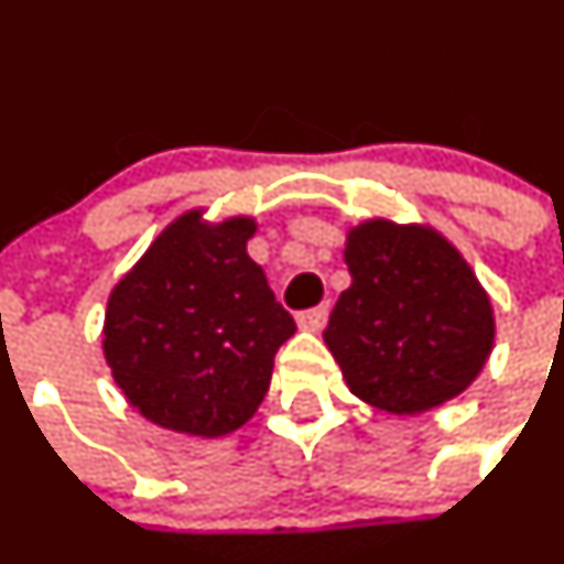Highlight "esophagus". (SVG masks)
I'll return each instance as SVG.
<instances>
[{
  "mask_svg": "<svg viewBox=\"0 0 564 564\" xmlns=\"http://www.w3.org/2000/svg\"><path fill=\"white\" fill-rule=\"evenodd\" d=\"M328 312H330V304H319L314 308H306V312L299 314V328L319 330L325 325V319H328Z\"/></svg>",
  "mask_w": 564,
  "mask_h": 564,
  "instance_id": "34e87169",
  "label": "esophagus"
}]
</instances>
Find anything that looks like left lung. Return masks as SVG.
Returning <instances> with one entry per match:
<instances>
[{
	"label": "left lung",
	"instance_id": "8db88e82",
	"mask_svg": "<svg viewBox=\"0 0 564 564\" xmlns=\"http://www.w3.org/2000/svg\"><path fill=\"white\" fill-rule=\"evenodd\" d=\"M352 284L323 338L360 401L422 414L470 387L495 344L487 290L430 226L366 220L344 247Z\"/></svg>",
	"mask_w": 564,
	"mask_h": 564
}]
</instances>
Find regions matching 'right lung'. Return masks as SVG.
<instances>
[{
    "label": "right lung",
    "mask_w": 564,
    "mask_h": 564,
    "mask_svg": "<svg viewBox=\"0 0 564 564\" xmlns=\"http://www.w3.org/2000/svg\"><path fill=\"white\" fill-rule=\"evenodd\" d=\"M256 228L252 217L207 223L204 209L185 212L112 288L105 360L153 425L220 438L269 392L295 323L247 256Z\"/></svg>",
    "instance_id": "right-lung-1"
}]
</instances>
